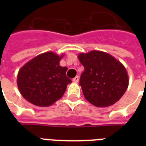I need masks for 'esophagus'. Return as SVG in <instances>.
<instances>
[{
  "label": "esophagus",
  "instance_id": "obj_1",
  "mask_svg": "<svg viewBox=\"0 0 146 146\" xmlns=\"http://www.w3.org/2000/svg\"><path fill=\"white\" fill-rule=\"evenodd\" d=\"M72 80H73V82H78V81H79V77H78V76H76L74 79Z\"/></svg>",
  "mask_w": 146,
  "mask_h": 146
}]
</instances>
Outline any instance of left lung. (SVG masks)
I'll return each mask as SVG.
<instances>
[{
	"label": "left lung",
	"mask_w": 146,
	"mask_h": 146,
	"mask_svg": "<svg viewBox=\"0 0 146 146\" xmlns=\"http://www.w3.org/2000/svg\"><path fill=\"white\" fill-rule=\"evenodd\" d=\"M83 66L80 86L88 102L98 108L111 106L122 97L129 86L125 67L111 55L97 50L80 53Z\"/></svg>",
	"instance_id": "left-lung-1"
}]
</instances>
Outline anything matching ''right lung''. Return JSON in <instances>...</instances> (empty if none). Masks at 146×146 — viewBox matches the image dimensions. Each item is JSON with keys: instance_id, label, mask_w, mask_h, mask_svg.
<instances>
[{"instance_id": "1", "label": "right lung", "mask_w": 146, "mask_h": 146, "mask_svg": "<svg viewBox=\"0 0 146 146\" xmlns=\"http://www.w3.org/2000/svg\"><path fill=\"white\" fill-rule=\"evenodd\" d=\"M64 55L44 52L19 70L18 89L27 101L38 107H48L63 96L67 85L72 82L66 75L67 67L59 64Z\"/></svg>"}]
</instances>
